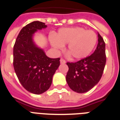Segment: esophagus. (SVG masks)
<instances>
[{
	"mask_svg": "<svg viewBox=\"0 0 120 120\" xmlns=\"http://www.w3.org/2000/svg\"><path fill=\"white\" fill-rule=\"evenodd\" d=\"M65 63H66L65 60H64L63 58H61V59H60V64H65Z\"/></svg>",
	"mask_w": 120,
	"mask_h": 120,
	"instance_id": "34e87169",
	"label": "esophagus"
}]
</instances>
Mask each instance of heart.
I'll return each instance as SVG.
<instances>
[{"mask_svg":"<svg viewBox=\"0 0 120 120\" xmlns=\"http://www.w3.org/2000/svg\"><path fill=\"white\" fill-rule=\"evenodd\" d=\"M50 42L57 50H62L68 44V55L74 60H81L88 56L95 48L97 35L94 31L86 30L81 27L62 28L51 37Z\"/></svg>","mask_w":120,"mask_h":120,"instance_id":"obj_1","label":"heart"}]
</instances>
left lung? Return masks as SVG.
Segmentation results:
<instances>
[{"label":"left lung","mask_w":120,"mask_h":120,"mask_svg":"<svg viewBox=\"0 0 120 120\" xmlns=\"http://www.w3.org/2000/svg\"><path fill=\"white\" fill-rule=\"evenodd\" d=\"M98 37V43L93 54L75 63H67L68 71L66 80L69 87L75 92H87L101 78L106 64L105 43L99 34Z\"/></svg>","instance_id":"1"}]
</instances>
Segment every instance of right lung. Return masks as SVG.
<instances>
[{
  "label": "right lung",
  "instance_id": "1",
  "mask_svg": "<svg viewBox=\"0 0 120 120\" xmlns=\"http://www.w3.org/2000/svg\"><path fill=\"white\" fill-rule=\"evenodd\" d=\"M47 26L34 21L22 28L14 47V68L25 89L34 94L44 93L50 87L53 76L60 65V58H51L35 44L33 35Z\"/></svg>",
  "mask_w": 120,
  "mask_h": 120
}]
</instances>
